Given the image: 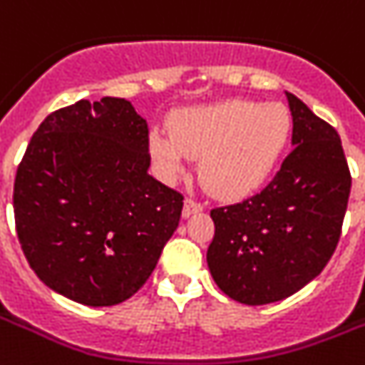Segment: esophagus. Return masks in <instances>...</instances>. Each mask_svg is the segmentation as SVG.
I'll list each match as a JSON object with an SVG mask.
<instances>
[{
  "mask_svg": "<svg viewBox=\"0 0 365 365\" xmlns=\"http://www.w3.org/2000/svg\"><path fill=\"white\" fill-rule=\"evenodd\" d=\"M201 210H203V205H201L200 201L192 200V197H186L185 207H182V216H185V218L195 215V212H201Z\"/></svg>",
  "mask_w": 365,
  "mask_h": 365,
  "instance_id": "1",
  "label": "esophagus"
}]
</instances>
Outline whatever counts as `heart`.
<instances>
[{"label":"heart","instance_id":"b5f03b06","mask_svg":"<svg viewBox=\"0 0 365 365\" xmlns=\"http://www.w3.org/2000/svg\"><path fill=\"white\" fill-rule=\"evenodd\" d=\"M291 126V115L282 104L225 101L175 113L171 134H150V153L170 177L185 171L188 156H201L205 186L224 197H240L272 175Z\"/></svg>","mask_w":365,"mask_h":365}]
</instances>
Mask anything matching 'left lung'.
<instances>
[{
	"label": "left lung",
	"mask_w": 365,
	"mask_h": 365,
	"mask_svg": "<svg viewBox=\"0 0 365 365\" xmlns=\"http://www.w3.org/2000/svg\"><path fill=\"white\" fill-rule=\"evenodd\" d=\"M285 95L293 150L259 194L210 210V274L227 297L248 306L284 300L321 274L341 237L351 194L336 128Z\"/></svg>",
	"instance_id": "1"
}]
</instances>
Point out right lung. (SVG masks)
I'll return each instance as SVG.
<instances>
[{"instance_id":"obj_1","label":"right lung","mask_w":365,"mask_h":365,"mask_svg":"<svg viewBox=\"0 0 365 365\" xmlns=\"http://www.w3.org/2000/svg\"><path fill=\"white\" fill-rule=\"evenodd\" d=\"M149 164L147 121L125 98L78 101L41 123L13 194L18 240L41 282L95 308L143 287L185 200Z\"/></svg>"}]
</instances>
